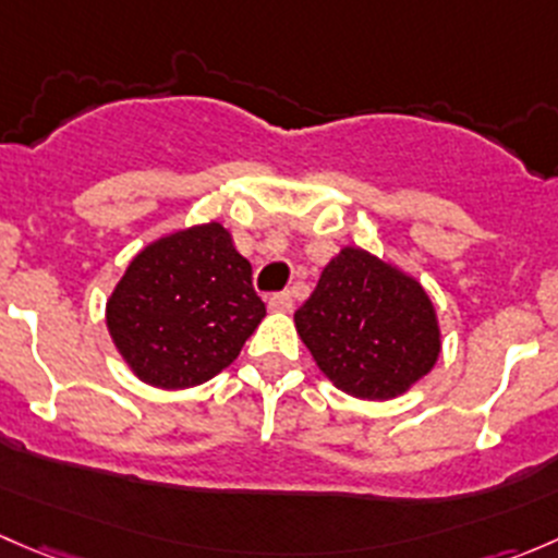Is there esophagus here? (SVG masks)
<instances>
[{
	"instance_id": "esophagus-1",
	"label": "esophagus",
	"mask_w": 558,
	"mask_h": 558,
	"mask_svg": "<svg viewBox=\"0 0 558 558\" xmlns=\"http://www.w3.org/2000/svg\"><path fill=\"white\" fill-rule=\"evenodd\" d=\"M269 311H280V313H289L291 307H294V296L289 294V291H280V294H272L269 296Z\"/></svg>"
}]
</instances>
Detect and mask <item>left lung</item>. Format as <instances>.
Here are the masks:
<instances>
[{"label":"left lung","instance_id":"obj_1","mask_svg":"<svg viewBox=\"0 0 558 558\" xmlns=\"http://www.w3.org/2000/svg\"><path fill=\"white\" fill-rule=\"evenodd\" d=\"M294 324L331 384L378 402L429 375L442 348L424 286L356 245L326 264Z\"/></svg>","mask_w":558,"mask_h":558}]
</instances>
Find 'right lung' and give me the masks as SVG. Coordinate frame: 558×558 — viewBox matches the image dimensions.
<instances>
[{"mask_svg":"<svg viewBox=\"0 0 558 558\" xmlns=\"http://www.w3.org/2000/svg\"><path fill=\"white\" fill-rule=\"evenodd\" d=\"M251 275V262L218 221L145 245L105 311L126 367L156 388H191L216 378L267 315Z\"/></svg>","mask_w":558,"mask_h":558,"instance_id":"1","label":"right lung"}]
</instances>
